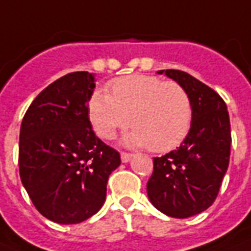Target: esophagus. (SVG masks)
Listing matches in <instances>:
<instances>
[{"label": "esophagus", "instance_id": "obj_1", "mask_svg": "<svg viewBox=\"0 0 251 251\" xmlns=\"http://www.w3.org/2000/svg\"><path fill=\"white\" fill-rule=\"evenodd\" d=\"M120 158H122V162L123 163H128L131 159H132V153H127V152H122L120 153Z\"/></svg>", "mask_w": 251, "mask_h": 251}]
</instances>
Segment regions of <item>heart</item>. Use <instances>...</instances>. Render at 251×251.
I'll return each instance as SVG.
<instances>
[{
    "label": "heart",
    "instance_id": "1",
    "mask_svg": "<svg viewBox=\"0 0 251 251\" xmlns=\"http://www.w3.org/2000/svg\"><path fill=\"white\" fill-rule=\"evenodd\" d=\"M111 95L96 91L88 101V116L100 138L113 139L119 129L133 126L123 136L127 147L153 152L176 148L190 132L193 105L182 85L150 75H131L109 84Z\"/></svg>",
    "mask_w": 251,
    "mask_h": 251
}]
</instances>
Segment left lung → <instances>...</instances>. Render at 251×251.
Wrapping results in <instances>:
<instances>
[{
    "instance_id": "obj_1",
    "label": "left lung",
    "mask_w": 251,
    "mask_h": 251,
    "mask_svg": "<svg viewBox=\"0 0 251 251\" xmlns=\"http://www.w3.org/2000/svg\"><path fill=\"white\" fill-rule=\"evenodd\" d=\"M158 73L186 89L193 105V122L176 150L153 158L147 195L168 217L188 218L213 204L227 171L231 144L227 107L215 91L183 71Z\"/></svg>"
}]
</instances>
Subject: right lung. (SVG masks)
<instances>
[{
	"label": "right lung",
	"mask_w": 251,
	"mask_h": 251,
	"mask_svg": "<svg viewBox=\"0 0 251 251\" xmlns=\"http://www.w3.org/2000/svg\"><path fill=\"white\" fill-rule=\"evenodd\" d=\"M95 75L68 73L40 92L20 129L18 166L24 187L45 218L80 223L105 202L120 155L95 135L88 101Z\"/></svg>",
	"instance_id": "add662e5"
}]
</instances>
